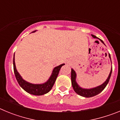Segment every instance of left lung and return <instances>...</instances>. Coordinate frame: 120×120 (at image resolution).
Listing matches in <instances>:
<instances>
[{
  "instance_id": "left-lung-1",
  "label": "left lung",
  "mask_w": 120,
  "mask_h": 120,
  "mask_svg": "<svg viewBox=\"0 0 120 120\" xmlns=\"http://www.w3.org/2000/svg\"><path fill=\"white\" fill-rule=\"evenodd\" d=\"M92 37L94 38H97V37H96L94 35H91ZM101 43L103 44H104L103 41L102 40H100ZM109 57L110 59H111V55L109 53ZM112 68H111V71H110L109 75L108 76V78H107L106 80H105V82L102 83L101 85L99 86H97L96 87L92 88H83L80 87V86L78 85V83H77L76 82V77H77V75H76V71H75L73 68H71V84L73 88V90L77 93V94H79V96H82V97H94V96H96L97 94H98L99 93H101L104 89L105 88V87L106 86V85H108V82L109 81L110 77L111 76V73H112Z\"/></svg>"
}]
</instances>
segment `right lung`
<instances>
[{
	"label": "right lung",
	"mask_w": 120,
	"mask_h": 120,
	"mask_svg": "<svg viewBox=\"0 0 120 120\" xmlns=\"http://www.w3.org/2000/svg\"><path fill=\"white\" fill-rule=\"evenodd\" d=\"M36 32V30L34 31L33 32ZM64 65H65V64H61V65L54 68L49 79L45 82L41 83V84H34V83L28 82L22 78L21 75L19 74V73L17 70L15 63L14 56L13 59L14 71L15 76L16 77L18 83L25 91L30 94H32V95H35V96L44 95V94L49 93L52 90L53 86L54 83L56 81V79L58 77L59 70H61V68Z\"/></svg>",
	"instance_id": "right-lung-1"
}]
</instances>
